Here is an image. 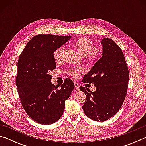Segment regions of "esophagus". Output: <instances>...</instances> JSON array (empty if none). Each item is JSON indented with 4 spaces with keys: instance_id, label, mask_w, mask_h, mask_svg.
I'll use <instances>...</instances> for the list:
<instances>
[{
    "instance_id": "esophagus-1",
    "label": "esophagus",
    "mask_w": 146,
    "mask_h": 146,
    "mask_svg": "<svg viewBox=\"0 0 146 146\" xmlns=\"http://www.w3.org/2000/svg\"><path fill=\"white\" fill-rule=\"evenodd\" d=\"M74 84H75V89L76 90H79V87H80V86H79L78 83L77 82H74Z\"/></svg>"
}]
</instances>
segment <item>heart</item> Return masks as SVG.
Returning <instances> with one entry per match:
<instances>
[{
	"label": "heart",
	"instance_id": "1",
	"mask_svg": "<svg viewBox=\"0 0 146 146\" xmlns=\"http://www.w3.org/2000/svg\"><path fill=\"white\" fill-rule=\"evenodd\" d=\"M76 51L81 56H84L86 60L88 62H93L100 58L102 50L99 46H93V42L91 39L81 37L75 41L73 44ZM62 48H58L53 52V58L55 62H60L62 56ZM81 71L79 68L69 69L66 73L73 78L77 77V73Z\"/></svg>",
	"mask_w": 146,
	"mask_h": 146
}]
</instances>
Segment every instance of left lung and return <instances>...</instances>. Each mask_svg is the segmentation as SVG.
<instances>
[{
	"instance_id": "obj_1",
	"label": "left lung",
	"mask_w": 146,
	"mask_h": 146,
	"mask_svg": "<svg viewBox=\"0 0 146 146\" xmlns=\"http://www.w3.org/2000/svg\"><path fill=\"white\" fill-rule=\"evenodd\" d=\"M102 56L83 77L84 83L94 84L91 91L84 87L80 91L86 95L82 106L85 115L91 120L104 122L119 111L126 97L129 73L122 49L112 39L101 41Z\"/></svg>"
}]
</instances>
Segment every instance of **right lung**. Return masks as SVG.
Returning <instances> with one entry per match:
<instances>
[{
  "label": "right lung",
  "mask_w": 146,
  "mask_h": 146,
  "mask_svg": "<svg viewBox=\"0 0 146 146\" xmlns=\"http://www.w3.org/2000/svg\"><path fill=\"white\" fill-rule=\"evenodd\" d=\"M70 38L38 34L28 42L19 56L16 85L20 100L29 117L40 124H52L60 119L65 101L75 88L70 78L60 88L55 86L49 73L56 68L53 52Z\"/></svg>",
  "instance_id": "right-lung-1"
}]
</instances>
